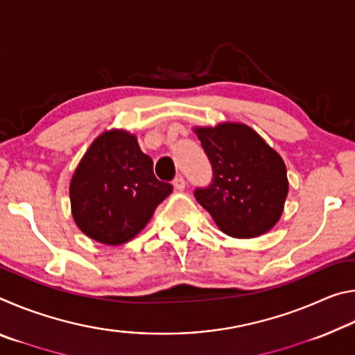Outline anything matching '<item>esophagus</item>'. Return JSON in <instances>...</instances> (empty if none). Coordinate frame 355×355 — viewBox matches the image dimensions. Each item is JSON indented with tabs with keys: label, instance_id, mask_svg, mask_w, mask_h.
<instances>
[{
	"label": "esophagus",
	"instance_id": "1",
	"mask_svg": "<svg viewBox=\"0 0 355 355\" xmlns=\"http://www.w3.org/2000/svg\"><path fill=\"white\" fill-rule=\"evenodd\" d=\"M172 184H173V188H175L177 191H183L184 186H186V182H184L183 177H175V178H173Z\"/></svg>",
	"mask_w": 355,
	"mask_h": 355
}]
</instances>
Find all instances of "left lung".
Here are the masks:
<instances>
[{
  "mask_svg": "<svg viewBox=\"0 0 355 355\" xmlns=\"http://www.w3.org/2000/svg\"><path fill=\"white\" fill-rule=\"evenodd\" d=\"M194 131L213 167L211 183L194 191L196 200L228 236L255 238L271 230L288 196L280 155L244 123Z\"/></svg>",
  "mask_w": 355,
  "mask_h": 355,
  "instance_id": "1",
  "label": "left lung"
}]
</instances>
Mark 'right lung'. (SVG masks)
Returning <instances> with one entry per match:
<instances>
[{
	"label": "right lung",
	"mask_w": 355,
	"mask_h": 355,
	"mask_svg": "<svg viewBox=\"0 0 355 355\" xmlns=\"http://www.w3.org/2000/svg\"><path fill=\"white\" fill-rule=\"evenodd\" d=\"M171 192V183L155 177L153 161L141 152L135 135L105 131L91 144L71 177V214L84 235L119 245L147 225Z\"/></svg>",
	"instance_id": "obj_1"
}]
</instances>
